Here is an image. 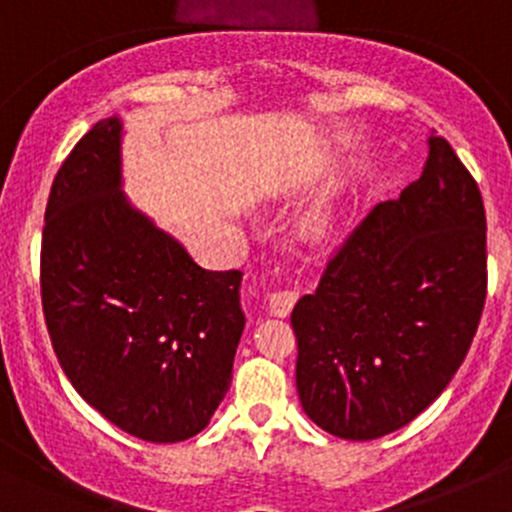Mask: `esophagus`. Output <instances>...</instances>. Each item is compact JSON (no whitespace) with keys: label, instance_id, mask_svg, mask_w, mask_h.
I'll use <instances>...</instances> for the list:
<instances>
[{"label":"esophagus","instance_id":"esophagus-1","mask_svg":"<svg viewBox=\"0 0 512 512\" xmlns=\"http://www.w3.org/2000/svg\"><path fill=\"white\" fill-rule=\"evenodd\" d=\"M295 302H298V290L295 288H276L268 293V305H271V312L276 317L290 315Z\"/></svg>","mask_w":512,"mask_h":512}]
</instances>
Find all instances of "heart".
I'll return each mask as SVG.
<instances>
[{
    "label": "heart",
    "mask_w": 512,
    "mask_h": 512,
    "mask_svg": "<svg viewBox=\"0 0 512 512\" xmlns=\"http://www.w3.org/2000/svg\"><path fill=\"white\" fill-rule=\"evenodd\" d=\"M315 227H320V219H317V222H315Z\"/></svg>",
    "instance_id": "1"
}]
</instances>
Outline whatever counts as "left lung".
I'll return each mask as SVG.
<instances>
[{
  "label": "left lung",
  "mask_w": 512,
  "mask_h": 512,
  "mask_svg": "<svg viewBox=\"0 0 512 512\" xmlns=\"http://www.w3.org/2000/svg\"><path fill=\"white\" fill-rule=\"evenodd\" d=\"M486 285L481 190L432 131L420 178L373 207L293 307L302 410L354 442L408 425L459 371Z\"/></svg>",
  "instance_id": "obj_1"
}]
</instances>
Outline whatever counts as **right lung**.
Segmentation results:
<instances>
[{"label": "right lung", "instance_id": "add662e5", "mask_svg": "<svg viewBox=\"0 0 512 512\" xmlns=\"http://www.w3.org/2000/svg\"><path fill=\"white\" fill-rule=\"evenodd\" d=\"M122 122L102 119L53 180L41 300L60 368L119 430L183 442L210 425L244 332L241 271H207L122 192Z\"/></svg>", "mask_w": 512, "mask_h": 512}]
</instances>
